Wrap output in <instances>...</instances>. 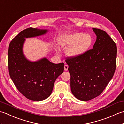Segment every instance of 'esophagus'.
<instances>
[{
	"label": "esophagus",
	"instance_id": "obj_1",
	"mask_svg": "<svg viewBox=\"0 0 124 124\" xmlns=\"http://www.w3.org/2000/svg\"><path fill=\"white\" fill-rule=\"evenodd\" d=\"M64 69L65 71H68V65H64Z\"/></svg>",
	"mask_w": 124,
	"mask_h": 124
}]
</instances>
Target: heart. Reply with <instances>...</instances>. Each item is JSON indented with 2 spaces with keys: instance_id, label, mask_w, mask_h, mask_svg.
<instances>
[{
  "instance_id": "obj_1",
  "label": "heart",
  "mask_w": 124,
  "mask_h": 124,
  "mask_svg": "<svg viewBox=\"0 0 124 124\" xmlns=\"http://www.w3.org/2000/svg\"><path fill=\"white\" fill-rule=\"evenodd\" d=\"M93 38L89 34L75 32L64 34L60 37L59 44L61 47H70L66 54L71 57H77L84 54L91 47Z\"/></svg>"
}]
</instances>
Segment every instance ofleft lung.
Returning <instances> with one entry per match:
<instances>
[{
	"mask_svg": "<svg viewBox=\"0 0 124 124\" xmlns=\"http://www.w3.org/2000/svg\"><path fill=\"white\" fill-rule=\"evenodd\" d=\"M96 35L93 48L77 57H68L72 94L81 101L98 96L114 76L117 46L106 32L92 28Z\"/></svg>",
	"mask_w": 124,
	"mask_h": 124,
	"instance_id": "left-lung-1",
	"label": "left lung"
}]
</instances>
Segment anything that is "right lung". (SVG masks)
<instances>
[{
  "label": "right lung",
  "instance_id": "1",
  "mask_svg": "<svg viewBox=\"0 0 124 124\" xmlns=\"http://www.w3.org/2000/svg\"><path fill=\"white\" fill-rule=\"evenodd\" d=\"M47 29L29 28L23 30L10 41L8 48V70L17 89L32 101H42L51 95L55 80L63 72V63L55 64L46 57L35 62L24 56L25 38L46 34Z\"/></svg>",
  "mask_w": 124,
  "mask_h": 124
}]
</instances>
